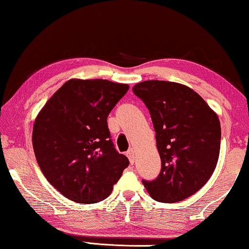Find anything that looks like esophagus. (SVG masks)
Wrapping results in <instances>:
<instances>
[{
  "label": "esophagus",
  "mask_w": 249,
  "mask_h": 249,
  "mask_svg": "<svg viewBox=\"0 0 249 249\" xmlns=\"http://www.w3.org/2000/svg\"><path fill=\"white\" fill-rule=\"evenodd\" d=\"M127 156L129 159V161H130L131 164H134L135 163V151L132 148L129 149V151L127 152Z\"/></svg>",
  "instance_id": "esophagus-1"
}]
</instances>
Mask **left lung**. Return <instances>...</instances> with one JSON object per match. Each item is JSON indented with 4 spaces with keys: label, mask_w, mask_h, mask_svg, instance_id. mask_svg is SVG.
Listing matches in <instances>:
<instances>
[{
    "label": "left lung",
    "mask_w": 249,
    "mask_h": 249,
    "mask_svg": "<svg viewBox=\"0 0 249 249\" xmlns=\"http://www.w3.org/2000/svg\"><path fill=\"white\" fill-rule=\"evenodd\" d=\"M147 107L162 162L158 178L142 180L153 199L176 203L202 188L215 170L221 125L215 112L192 88L164 80L136 84Z\"/></svg>",
    "instance_id": "8db88e82"
}]
</instances>
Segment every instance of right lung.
<instances>
[{
  "label": "right lung",
  "instance_id": "add662e5",
  "mask_svg": "<svg viewBox=\"0 0 249 249\" xmlns=\"http://www.w3.org/2000/svg\"><path fill=\"white\" fill-rule=\"evenodd\" d=\"M128 89L127 84L107 79H70L37 115V163L47 181L70 200L105 199L129 165L127 156L114 148L107 121Z\"/></svg>",
  "mask_w": 249,
  "mask_h": 249
}]
</instances>
